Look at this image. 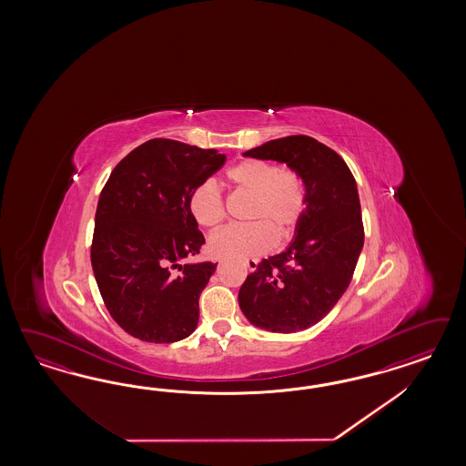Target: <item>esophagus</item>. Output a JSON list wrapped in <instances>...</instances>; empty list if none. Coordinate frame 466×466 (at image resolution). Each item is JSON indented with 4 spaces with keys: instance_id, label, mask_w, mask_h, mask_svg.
Instances as JSON below:
<instances>
[{
    "instance_id": "34e87169",
    "label": "esophagus",
    "mask_w": 466,
    "mask_h": 466,
    "mask_svg": "<svg viewBox=\"0 0 466 466\" xmlns=\"http://www.w3.org/2000/svg\"><path fill=\"white\" fill-rule=\"evenodd\" d=\"M246 267L249 268V271H254L258 268V259H246Z\"/></svg>"
}]
</instances>
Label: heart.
<instances>
[{"mask_svg": "<svg viewBox=\"0 0 466 466\" xmlns=\"http://www.w3.org/2000/svg\"><path fill=\"white\" fill-rule=\"evenodd\" d=\"M234 187L253 195L248 218L215 232L208 248L215 256H256L269 251L279 239L292 234L308 207V189L302 176L263 158H242L226 170ZM189 212L198 224L215 228L226 218V203L213 181L198 184L189 195Z\"/></svg>", "mask_w": 466, "mask_h": 466, "instance_id": "b5f03b06", "label": "heart"}]
</instances>
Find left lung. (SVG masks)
<instances>
[{
	"label": "left lung",
	"mask_w": 466,
	"mask_h": 466,
	"mask_svg": "<svg viewBox=\"0 0 466 466\" xmlns=\"http://www.w3.org/2000/svg\"><path fill=\"white\" fill-rule=\"evenodd\" d=\"M246 157L277 160L297 170L308 207L296 239L263 259L239 290L249 323L273 333H296L319 323L352 282L364 246L357 184L345 160L306 135L267 141Z\"/></svg>",
	"instance_id": "obj_1"
}]
</instances>
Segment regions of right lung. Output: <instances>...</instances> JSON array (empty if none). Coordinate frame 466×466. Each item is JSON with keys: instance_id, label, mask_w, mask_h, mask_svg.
Listing matches in <instances>:
<instances>
[{"instance_id": "right-lung-1", "label": "right lung", "mask_w": 466, "mask_h": 466, "mask_svg": "<svg viewBox=\"0 0 466 466\" xmlns=\"http://www.w3.org/2000/svg\"><path fill=\"white\" fill-rule=\"evenodd\" d=\"M226 164L217 150L154 138L102 187L90 259L100 296L131 337L172 343L197 329L199 294L217 263H184L205 244L189 195Z\"/></svg>"}]
</instances>
